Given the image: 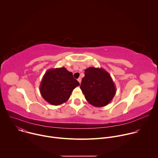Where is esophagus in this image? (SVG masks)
Segmentation results:
<instances>
[{"mask_svg": "<svg viewBox=\"0 0 158 158\" xmlns=\"http://www.w3.org/2000/svg\"><path fill=\"white\" fill-rule=\"evenodd\" d=\"M77 81H78L81 84V77H79V78L77 79Z\"/></svg>", "mask_w": 158, "mask_h": 158, "instance_id": "obj_1", "label": "esophagus"}]
</instances>
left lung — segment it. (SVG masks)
I'll return each mask as SVG.
<instances>
[{
	"mask_svg": "<svg viewBox=\"0 0 158 158\" xmlns=\"http://www.w3.org/2000/svg\"><path fill=\"white\" fill-rule=\"evenodd\" d=\"M80 88L87 101L95 107L107 105L116 89L110 74L103 68L90 67L85 71Z\"/></svg>",
	"mask_w": 158,
	"mask_h": 158,
	"instance_id": "left-lung-1",
	"label": "left lung"
}]
</instances>
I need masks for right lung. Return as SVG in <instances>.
I'll use <instances>...</instances> for the list:
<instances>
[{"mask_svg": "<svg viewBox=\"0 0 158 158\" xmlns=\"http://www.w3.org/2000/svg\"><path fill=\"white\" fill-rule=\"evenodd\" d=\"M79 82L73 73L64 67L50 69L44 75L40 84V93L44 99L54 106L65 102Z\"/></svg>", "mask_w": 158, "mask_h": 158, "instance_id": "right-lung-1", "label": "right lung"}]
</instances>
